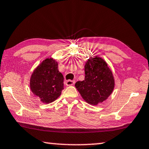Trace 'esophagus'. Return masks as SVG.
Segmentation results:
<instances>
[{
    "mask_svg": "<svg viewBox=\"0 0 149 149\" xmlns=\"http://www.w3.org/2000/svg\"><path fill=\"white\" fill-rule=\"evenodd\" d=\"M66 85L67 86H72L75 84V81L74 80H71V79H69V80L66 81Z\"/></svg>",
    "mask_w": 149,
    "mask_h": 149,
    "instance_id": "34e87169",
    "label": "esophagus"
}]
</instances>
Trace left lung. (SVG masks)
Segmentation results:
<instances>
[{
  "mask_svg": "<svg viewBox=\"0 0 149 149\" xmlns=\"http://www.w3.org/2000/svg\"><path fill=\"white\" fill-rule=\"evenodd\" d=\"M85 78L75 86L88 103L96 105L103 102L112 93L115 81L107 64L101 58L91 57L84 67Z\"/></svg>",
  "mask_w": 149,
  "mask_h": 149,
  "instance_id": "left-lung-1",
  "label": "left lung"
}]
</instances>
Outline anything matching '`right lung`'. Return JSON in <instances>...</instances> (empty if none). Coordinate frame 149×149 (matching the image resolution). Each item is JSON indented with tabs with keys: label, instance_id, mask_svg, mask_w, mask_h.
Here are the masks:
<instances>
[{
	"label": "right lung",
	"instance_id": "1",
	"mask_svg": "<svg viewBox=\"0 0 149 149\" xmlns=\"http://www.w3.org/2000/svg\"><path fill=\"white\" fill-rule=\"evenodd\" d=\"M63 75L58 70V63L47 58L33 71L30 79V88L33 95L45 103L55 100L63 89Z\"/></svg>",
	"mask_w": 149,
	"mask_h": 149
}]
</instances>
